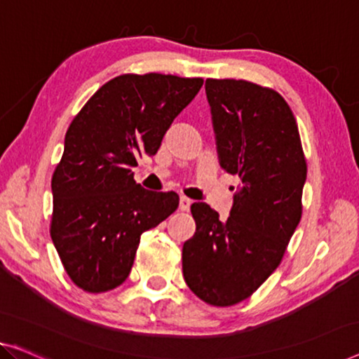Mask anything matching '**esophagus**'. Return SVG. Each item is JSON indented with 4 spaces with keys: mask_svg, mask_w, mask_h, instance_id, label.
I'll use <instances>...</instances> for the list:
<instances>
[{
    "mask_svg": "<svg viewBox=\"0 0 359 359\" xmlns=\"http://www.w3.org/2000/svg\"><path fill=\"white\" fill-rule=\"evenodd\" d=\"M191 201L190 198H187V196H180V201H179V210L180 211H189L190 210V206H191Z\"/></svg>",
    "mask_w": 359,
    "mask_h": 359,
    "instance_id": "34e87169",
    "label": "esophagus"
}]
</instances>
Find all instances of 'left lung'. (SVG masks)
Returning <instances> with one entry per match:
<instances>
[{"label":"left lung","mask_w":359,"mask_h":359,"mask_svg":"<svg viewBox=\"0 0 359 359\" xmlns=\"http://www.w3.org/2000/svg\"><path fill=\"white\" fill-rule=\"evenodd\" d=\"M206 96L221 168L238 175L227 221L194 203L196 231L182 250L187 285L212 306H232L280 264L302 219L306 159L295 116L276 90L208 79Z\"/></svg>","instance_id":"1"}]
</instances>
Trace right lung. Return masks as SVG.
Instances as JSON below:
<instances>
[{
  "instance_id": "1",
  "label": "right lung",
  "mask_w": 359,
  "mask_h": 359,
  "mask_svg": "<svg viewBox=\"0 0 359 359\" xmlns=\"http://www.w3.org/2000/svg\"><path fill=\"white\" fill-rule=\"evenodd\" d=\"M203 79L124 74L106 82L69 126L51 179V238L67 276L90 293L130 274L142 233L179 206L174 191L133 180L137 158L153 156L195 98Z\"/></svg>"
}]
</instances>
